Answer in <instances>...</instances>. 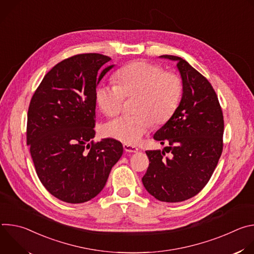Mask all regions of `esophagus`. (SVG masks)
<instances>
[{
  "label": "esophagus",
  "mask_w": 254,
  "mask_h": 254,
  "mask_svg": "<svg viewBox=\"0 0 254 254\" xmlns=\"http://www.w3.org/2000/svg\"><path fill=\"white\" fill-rule=\"evenodd\" d=\"M124 149L127 153H136V152H138V148H136L134 146H131V144H127V143L124 144Z\"/></svg>",
  "instance_id": "obj_1"
}]
</instances>
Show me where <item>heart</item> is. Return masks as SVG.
I'll return each instance as SVG.
<instances>
[{
	"instance_id": "b5f03b06",
	"label": "heart",
	"mask_w": 254,
	"mask_h": 254,
	"mask_svg": "<svg viewBox=\"0 0 254 254\" xmlns=\"http://www.w3.org/2000/svg\"><path fill=\"white\" fill-rule=\"evenodd\" d=\"M117 83H100L95 99L102 113L116 117L122 111L125 98L135 96V115L120 117L104 126L105 133L127 144L137 143L156 124H165L175 114L183 92L178 74L161 66L133 61L118 70Z\"/></svg>"
}]
</instances>
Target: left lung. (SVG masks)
I'll list each match as a JSON object with an SVG mask.
<instances>
[{"instance_id": "8db88e82", "label": "left lung", "mask_w": 254, "mask_h": 254, "mask_svg": "<svg viewBox=\"0 0 254 254\" xmlns=\"http://www.w3.org/2000/svg\"><path fill=\"white\" fill-rule=\"evenodd\" d=\"M177 61L183 81L182 99L172 118L154 134L167 144L147 151L150 165L141 181L146 190L163 202H182L196 196L209 182L223 150L224 120L211 83L183 58ZM166 152H171L170 157Z\"/></svg>"}]
</instances>
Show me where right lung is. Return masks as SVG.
<instances>
[{"label": "right lung", "mask_w": 254, "mask_h": 254, "mask_svg": "<svg viewBox=\"0 0 254 254\" xmlns=\"http://www.w3.org/2000/svg\"><path fill=\"white\" fill-rule=\"evenodd\" d=\"M98 53L56 64L34 92L28 110L27 144L46 190L66 203H84L100 193L121 159V141H94L95 90L114 65Z\"/></svg>", "instance_id": "obj_1"}]
</instances>
